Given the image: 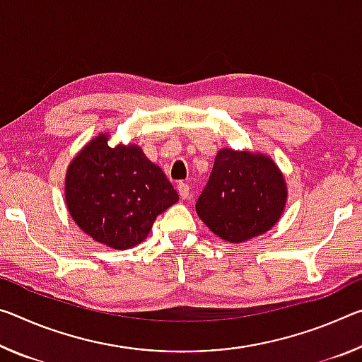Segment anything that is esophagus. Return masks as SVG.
Wrapping results in <instances>:
<instances>
[{"mask_svg":"<svg viewBox=\"0 0 362 362\" xmlns=\"http://www.w3.org/2000/svg\"><path fill=\"white\" fill-rule=\"evenodd\" d=\"M177 192H179L182 199H187L188 197H190V187H188L187 183H183V182L177 183Z\"/></svg>","mask_w":362,"mask_h":362,"instance_id":"34e87169","label":"esophagus"}]
</instances>
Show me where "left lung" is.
Instances as JSON below:
<instances>
[{"label":"left lung","mask_w":362,"mask_h":362,"mask_svg":"<svg viewBox=\"0 0 362 362\" xmlns=\"http://www.w3.org/2000/svg\"><path fill=\"white\" fill-rule=\"evenodd\" d=\"M286 198L285 177L271 156L222 148L197 202V214L219 238L245 243L271 230Z\"/></svg>","instance_id":"8db88e82"}]
</instances>
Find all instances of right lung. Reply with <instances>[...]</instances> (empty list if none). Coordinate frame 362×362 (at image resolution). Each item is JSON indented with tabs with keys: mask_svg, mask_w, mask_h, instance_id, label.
Returning a JSON list of instances; mask_svg holds the SVG:
<instances>
[{
	"mask_svg": "<svg viewBox=\"0 0 362 362\" xmlns=\"http://www.w3.org/2000/svg\"><path fill=\"white\" fill-rule=\"evenodd\" d=\"M64 198L80 230L112 250L140 245L160 212L179 202L168 177L139 145L111 146L109 134L95 136L71 160Z\"/></svg>",
	"mask_w": 362,
	"mask_h": 362,
	"instance_id": "1",
	"label": "right lung"
}]
</instances>
